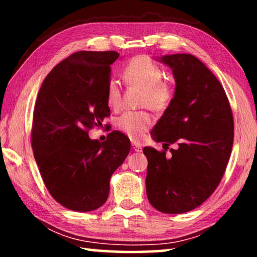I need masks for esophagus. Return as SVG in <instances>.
<instances>
[{
  "instance_id": "obj_1",
  "label": "esophagus",
  "mask_w": 257,
  "mask_h": 257,
  "mask_svg": "<svg viewBox=\"0 0 257 257\" xmlns=\"http://www.w3.org/2000/svg\"><path fill=\"white\" fill-rule=\"evenodd\" d=\"M132 145H133V150H134L135 152H142V145H141V144H138V143L133 142Z\"/></svg>"
}]
</instances>
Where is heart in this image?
Wrapping results in <instances>:
<instances>
[{
    "mask_svg": "<svg viewBox=\"0 0 257 257\" xmlns=\"http://www.w3.org/2000/svg\"><path fill=\"white\" fill-rule=\"evenodd\" d=\"M123 77L130 85L143 89V106H149L154 111H163L171 103L172 85L162 79V69L147 56H137L130 61L124 68ZM106 103L113 110H118L121 105V92L114 79H111L107 84ZM152 122L153 119L147 111H128L119 116L116 127L133 141H141Z\"/></svg>",
    "mask_w": 257,
    "mask_h": 257,
    "instance_id": "1",
    "label": "heart"
}]
</instances>
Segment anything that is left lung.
I'll return each instance as SVG.
<instances>
[{"mask_svg": "<svg viewBox=\"0 0 257 257\" xmlns=\"http://www.w3.org/2000/svg\"><path fill=\"white\" fill-rule=\"evenodd\" d=\"M176 80L173 98L151 133L171 156L144 147L146 194L152 206L168 214L194 210L220 184L231 154L233 118L222 85L202 61L191 54H168Z\"/></svg>", "mask_w": 257, "mask_h": 257, "instance_id": "obj_1", "label": "left lung"}]
</instances>
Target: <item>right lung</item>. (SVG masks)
<instances>
[{
  "label": "right lung",
  "instance_id": "right-lung-1",
  "mask_svg": "<svg viewBox=\"0 0 257 257\" xmlns=\"http://www.w3.org/2000/svg\"><path fill=\"white\" fill-rule=\"evenodd\" d=\"M114 51H81L53 68L43 81L34 108L32 146L43 181L56 202L89 212L106 202L110 179L130 151L120 132L105 142L88 129L110 115L106 87Z\"/></svg>",
  "mask_w": 257,
  "mask_h": 257
}]
</instances>
